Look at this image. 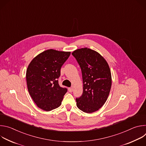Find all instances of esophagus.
<instances>
[{
    "instance_id": "1",
    "label": "esophagus",
    "mask_w": 146,
    "mask_h": 146,
    "mask_svg": "<svg viewBox=\"0 0 146 146\" xmlns=\"http://www.w3.org/2000/svg\"><path fill=\"white\" fill-rule=\"evenodd\" d=\"M68 90H69V91L70 92H73V88L72 87H71V88H68Z\"/></svg>"
}]
</instances>
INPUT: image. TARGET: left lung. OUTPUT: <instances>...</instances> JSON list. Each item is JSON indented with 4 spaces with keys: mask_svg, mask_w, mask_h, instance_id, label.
I'll use <instances>...</instances> for the list:
<instances>
[{
    "mask_svg": "<svg viewBox=\"0 0 146 146\" xmlns=\"http://www.w3.org/2000/svg\"><path fill=\"white\" fill-rule=\"evenodd\" d=\"M72 54L79 64L82 77L83 92L76 99L77 108L87 113L101 108L108 99L111 87V75L108 62L98 52L88 48Z\"/></svg>",
    "mask_w": 146,
    "mask_h": 146,
    "instance_id": "8db88e82",
    "label": "left lung"
}]
</instances>
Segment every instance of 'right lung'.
Masks as SVG:
<instances>
[{"mask_svg":"<svg viewBox=\"0 0 146 146\" xmlns=\"http://www.w3.org/2000/svg\"><path fill=\"white\" fill-rule=\"evenodd\" d=\"M70 52L50 49L35 57L26 73L29 93L38 108L49 111L58 108L68 90L60 87L58 80L60 68Z\"/></svg>","mask_w":146,"mask_h":146,"instance_id":"obj_1","label":"right lung"}]
</instances>
